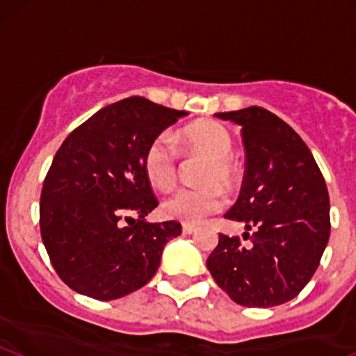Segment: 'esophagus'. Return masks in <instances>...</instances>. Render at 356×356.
Instances as JSON below:
<instances>
[{"label": "esophagus", "mask_w": 356, "mask_h": 356, "mask_svg": "<svg viewBox=\"0 0 356 356\" xmlns=\"http://www.w3.org/2000/svg\"><path fill=\"white\" fill-rule=\"evenodd\" d=\"M196 230H197V227L191 225V223H184V225H182V232H184V234H194Z\"/></svg>", "instance_id": "obj_1"}]
</instances>
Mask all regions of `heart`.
<instances>
[{
    "mask_svg": "<svg viewBox=\"0 0 356 356\" xmlns=\"http://www.w3.org/2000/svg\"><path fill=\"white\" fill-rule=\"evenodd\" d=\"M175 137L179 143L208 156L201 172L203 188L177 189L162 203L163 216L186 223H200L227 207L225 188L232 189L238 179V167L230 152L234 140L222 122L207 119L194 122ZM143 168L148 181L156 189L167 191L175 184L179 170V147L170 133H162L149 143L143 156Z\"/></svg>",
    "mask_w": 356,
    "mask_h": 356,
    "instance_id": "heart-1",
    "label": "heart"
}]
</instances>
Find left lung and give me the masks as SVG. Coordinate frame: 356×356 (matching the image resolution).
<instances>
[{"label": "left lung", "mask_w": 356, "mask_h": 356, "mask_svg": "<svg viewBox=\"0 0 356 356\" xmlns=\"http://www.w3.org/2000/svg\"><path fill=\"white\" fill-rule=\"evenodd\" d=\"M216 118L241 126L245 174L225 218L244 223L252 237L242 245L220 234L207 266L237 304L282 305L304 290L327 245L326 181L304 140L273 112L252 106Z\"/></svg>", "instance_id": "obj_1"}]
</instances>
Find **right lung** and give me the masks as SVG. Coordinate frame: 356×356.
<instances>
[{
	"instance_id": "add662e5",
	"label": "right lung",
	"mask_w": 356,
	"mask_h": 356,
	"mask_svg": "<svg viewBox=\"0 0 356 356\" xmlns=\"http://www.w3.org/2000/svg\"><path fill=\"white\" fill-rule=\"evenodd\" d=\"M186 114L129 97L95 112L56 152L40 193L39 223L51 264L71 290L115 300L153 278L163 247L182 227L174 220L145 222L159 200L143 156Z\"/></svg>"
}]
</instances>
